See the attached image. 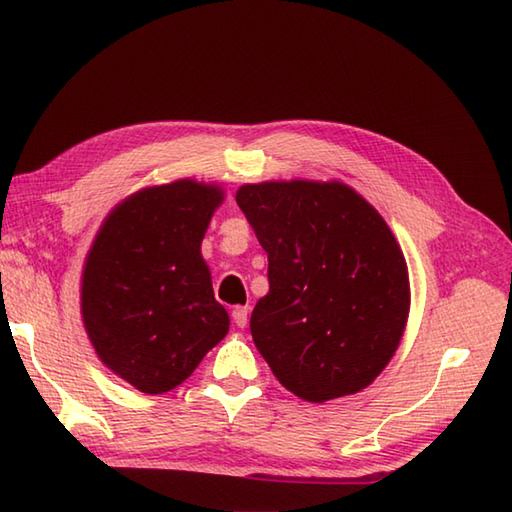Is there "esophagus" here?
Returning <instances> with one entry per match:
<instances>
[{"mask_svg": "<svg viewBox=\"0 0 512 512\" xmlns=\"http://www.w3.org/2000/svg\"><path fill=\"white\" fill-rule=\"evenodd\" d=\"M232 322H235L239 329H244L248 324V306H235V309H232Z\"/></svg>", "mask_w": 512, "mask_h": 512, "instance_id": "obj_1", "label": "esophagus"}]
</instances>
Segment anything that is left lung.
Instances as JSON below:
<instances>
[{
	"label": "left lung",
	"instance_id": "8db88e82",
	"mask_svg": "<svg viewBox=\"0 0 512 512\" xmlns=\"http://www.w3.org/2000/svg\"><path fill=\"white\" fill-rule=\"evenodd\" d=\"M237 206L268 255L250 333L277 380L309 403L374 383L410 313L407 264L385 219L338 181L248 183Z\"/></svg>",
	"mask_w": 512,
	"mask_h": 512
}]
</instances>
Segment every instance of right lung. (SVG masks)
<instances>
[{"mask_svg": "<svg viewBox=\"0 0 512 512\" xmlns=\"http://www.w3.org/2000/svg\"><path fill=\"white\" fill-rule=\"evenodd\" d=\"M224 201L217 185L181 179L127 197L98 230L82 273V320L98 358L138 392L181 385L224 340L201 241Z\"/></svg>", "mask_w": 512, "mask_h": 512, "instance_id": "1", "label": "right lung"}]
</instances>
